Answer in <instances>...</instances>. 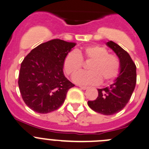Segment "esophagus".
<instances>
[{"label": "esophagus", "instance_id": "34e87169", "mask_svg": "<svg viewBox=\"0 0 149 149\" xmlns=\"http://www.w3.org/2000/svg\"><path fill=\"white\" fill-rule=\"evenodd\" d=\"M79 87H80L81 89H83V90H85V89H86L88 88L87 86H80Z\"/></svg>", "mask_w": 149, "mask_h": 149}]
</instances>
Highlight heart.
I'll return each mask as SVG.
<instances>
[{"label": "heart", "mask_w": 149, "mask_h": 149, "mask_svg": "<svg viewBox=\"0 0 149 149\" xmlns=\"http://www.w3.org/2000/svg\"><path fill=\"white\" fill-rule=\"evenodd\" d=\"M92 60L88 66L89 71L81 72L73 77V81L79 84H98L102 80L109 82L118 76L120 63L117 57L108 54V50L100 45H90L76 52H70L63 61V68L66 73L74 76L83 66V61Z\"/></svg>", "instance_id": "heart-1"}]
</instances>
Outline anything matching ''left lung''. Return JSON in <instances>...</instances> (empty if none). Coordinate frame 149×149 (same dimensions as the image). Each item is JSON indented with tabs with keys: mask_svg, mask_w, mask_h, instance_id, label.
<instances>
[{
	"mask_svg": "<svg viewBox=\"0 0 149 149\" xmlns=\"http://www.w3.org/2000/svg\"><path fill=\"white\" fill-rule=\"evenodd\" d=\"M106 45L119 57L120 70L113 84L102 89H98V97L93 101H88V105L95 112L103 115H113L122 111L127 104L136 84V66L130 54L120 46L113 41Z\"/></svg>",
	"mask_w": 149,
	"mask_h": 149,
	"instance_id": "obj_1",
	"label": "left lung"
}]
</instances>
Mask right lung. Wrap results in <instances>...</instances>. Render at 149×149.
Returning a JSON list of instances; mask_svg holds the SVG:
<instances>
[{"label":"right lung","mask_w":149,"mask_h":149,"mask_svg":"<svg viewBox=\"0 0 149 149\" xmlns=\"http://www.w3.org/2000/svg\"><path fill=\"white\" fill-rule=\"evenodd\" d=\"M76 45L53 39L36 47L24 57L18 84L23 100L33 111L47 113L63 105L68 89L75 86L65 76L63 61Z\"/></svg>","instance_id":"1"}]
</instances>
